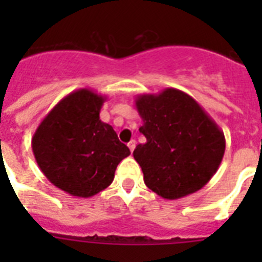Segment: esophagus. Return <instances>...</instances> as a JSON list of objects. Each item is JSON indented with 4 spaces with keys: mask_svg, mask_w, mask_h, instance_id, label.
<instances>
[{
    "mask_svg": "<svg viewBox=\"0 0 262 262\" xmlns=\"http://www.w3.org/2000/svg\"><path fill=\"white\" fill-rule=\"evenodd\" d=\"M127 147H129V149H130V152L135 151V148H136V140H132V141H129V143H127Z\"/></svg>",
    "mask_w": 262,
    "mask_h": 262,
    "instance_id": "esophagus-1",
    "label": "esophagus"
}]
</instances>
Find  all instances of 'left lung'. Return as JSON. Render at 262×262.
I'll use <instances>...</instances> for the list:
<instances>
[{"instance_id":"8db88e82","label":"left lung","mask_w":262,"mask_h":262,"mask_svg":"<svg viewBox=\"0 0 262 262\" xmlns=\"http://www.w3.org/2000/svg\"><path fill=\"white\" fill-rule=\"evenodd\" d=\"M147 141L133 151L144 182L166 200L199 191L217 171L226 139L208 113L183 91L166 88L136 98Z\"/></svg>"}]
</instances>
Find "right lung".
<instances>
[{"label":"right lung","mask_w":262,"mask_h":262,"mask_svg":"<svg viewBox=\"0 0 262 262\" xmlns=\"http://www.w3.org/2000/svg\"><path fill=\"white\" fill-rule=\"evenodd\" d=\"M107 96L80 88L61 99L32 137L40 171L54 186L75 197H92L114 179L117 166L130 155L113 126L100 121Z\"/></svg>","instance_id":"obj_1"}]
</instances>
